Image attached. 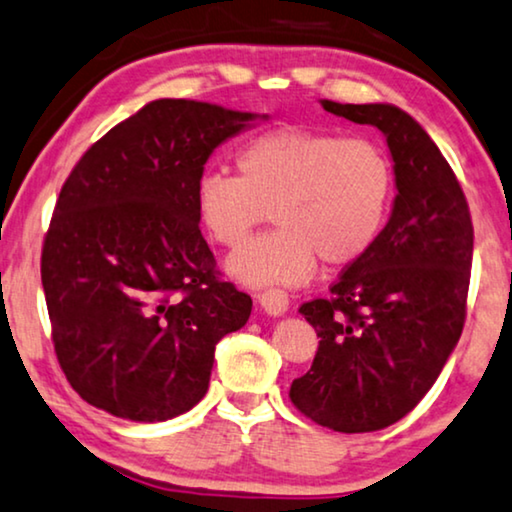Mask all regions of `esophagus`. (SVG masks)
I'll use <instances>...</instances> for the list:
<instances>
[{
  "label": "esophagus",
  "instance_id": "1",
  "mask_svg": "<svg viewBox=\"0 0 512 512\" xmlns=\"http://www.w3.org/2000/svg\"><path fill=\"white\" fill-rule=\"evenodd\" d=\"M257 302H260L262 309L271 313V316H281V313L288 311V306H290L288 292L281 288H269V290L257 292Z\"/></svg>",
  "mask_w": 512,
  "mask_h": 512
}]
</instances>
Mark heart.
<instances>
[{"label": "heart", "instance_id": "1", "mask_svg": "<svg viewBox=\"0 0 512 512\" xmlns=\"http://www.w3.org/2000/svg\"><path fill=\"white\" fill-rule=\"evenodd\" d=\"M236 168L238 175H201L196 213L224 248L243 245L274 217L271 234L229 260L231 276L248 285L306 283L320 257L330 267L360 260L391 210L393 161L363 135L271 128L238 149Z\"/></svg>", "mask_w": 512, "mask_h": 512}]
</instances>
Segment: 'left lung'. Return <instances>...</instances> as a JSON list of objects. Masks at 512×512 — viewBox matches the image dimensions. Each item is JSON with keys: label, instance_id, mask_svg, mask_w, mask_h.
<instances>
[{"label": "left lung", "instance_id": "obj_1", "mask_svg": "<svg viewBox=\"0 0 512 512\" xmlns=\"http://www.w3.org/2000/svg\"><path fill=\"white\" fill-rule=\"evenodd\" d=\"M323 107L386 135L398 196L377 243L339 274L330 295L299 306L320 342L290 400L320 426L367 433L410 414L459 342L473 220L452 166L410 114L332 100Z\"/></svg>", "mask_w": 512, "mask_h": 512}]
</instances>
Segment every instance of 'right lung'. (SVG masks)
Masks as SVG:
<instances>
[{"label":"right lung","instance_id":"obj_1","mask_svg":"<svg viewBox=\"0 0 512 512\" xmlns=\"http://www.w3.org/2000/svg\"><path fill=\"white\" fill-rule=\"evenodd\" d=\"M255 114L154 100L74 163L42 245L53 351L88 405L166 421L208 391L215 346L252 299L201 236L196 182Z\"/></svg>","mask_w":512,"mask_h":512}]
</instances>
